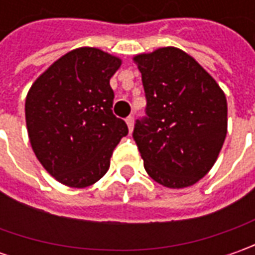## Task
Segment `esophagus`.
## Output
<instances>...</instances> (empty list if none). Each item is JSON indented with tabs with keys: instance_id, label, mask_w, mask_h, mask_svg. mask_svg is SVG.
<instances>
[{
	"instance_id": "obj_1",
	"label": "esophagus",
	"mask_w": 255,
	"mask_h": 255,
	"mask_svg": "<svg viewBox=\"0 0 255 255\" xmlns=\"http://www.w3.org/2000/svg\"><path fill=\"white\" fill-rule=\"evenodd\" d=\"M133 122H134L133 116H128V118H126V123H128V128H129V130H130V132H132V129H133Z\"/></svg>"
}]
</instances>
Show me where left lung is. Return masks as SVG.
I'll list each match as a JSON object with an SVG mask.
<instances>
[{"label": "left lung", "mask_w": 255, "mask_h": 255, "mask_svg": "<svg viewBox=\"0 0 255 255\" xmlns=\"http://www.w3.org/2000/svg\"><path fill=\"white\" fill-rule=\"evenodd\" d=\"M146 116L133 139L144 169L164 187L183 189L204 177L227 134V101L201 65L174 46L136 55Z\"/></svg>", "instance_id": "1"}]
</instances>
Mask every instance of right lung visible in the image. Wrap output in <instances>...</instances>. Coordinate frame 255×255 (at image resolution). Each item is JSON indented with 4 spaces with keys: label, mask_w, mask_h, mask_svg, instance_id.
<instances>
[{
    "label": "right lung",
    "mask_w": 255,
    "mask_h": 255,
    "mask_svg": "<svg viewBox=\"0 0 255 255\" xmlns=\"http://www.w3.org/2000/svg\"><path fill=\"white\" fill-rule=\"evenodd\" d=\"M122 61L98 48H78L55 61L25 99V121L36 159L65 186L102 179L128 126L112 112L111 78Z\"/></svg>",
    "instance_id": "obj_1"
}]
</instances>
